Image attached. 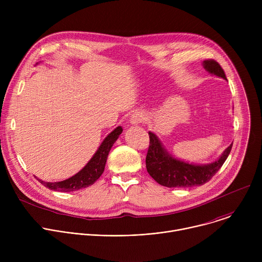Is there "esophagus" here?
Returning <instances> with one entry per match:
<instances>
[{"mask_svg":"<svg viewBox=\"0 0 262 262\" xmlns=\"http://www.w3.org/2000/svg\"><path fill=\"white\" fill-rule=\"evenodd\" d=\"M144 120V114L142 113V112H136V113H134L132 116H130V123L133 125H138L140 124L142 121Z\"/></svg>","mask_w":262,"mask_h":262,"instance_id":"esophagus-1","label":"esophagus"}]
</instances>
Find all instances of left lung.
I'll return each instance as SVG.
<instances>
[{
	"label": "left lung",
	"mask_w": 262,
	"mask_h": 262,
	"mask_svg": "<svg viewBox=\"0 0 262 262\" xmlns=\"http://www.w3.org/2000/svg\"><path fill=\"white\" fill-rule=\"evenodd\" d=\"M202 65L208 73L227 81L225 72L216 61L205 60ZM148 134L150 144L146 156L147 172L157 182L168 188H192L206 183L225 163L232 148L230 144L212 163L193 164L173 157L155 133Z\"/></svg>",
	"instance_id": "8db88e82"
}]
</instances>
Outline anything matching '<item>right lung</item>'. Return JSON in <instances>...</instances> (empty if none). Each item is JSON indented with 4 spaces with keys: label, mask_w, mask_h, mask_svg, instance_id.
<instances>
[{
    "label": "right lung",
    "mask_w": 262,
    "mask_h": 262,
    "mask_svg": "<svg viewBox=\"0 0 262 262\" xmlns=\"http://www.w3.org/2000/svg\"><path fill=\"white\" fill-rule=\"evenodd\" d=\"M122 127L118 126L113 132H111L102 141L100 146L93 155L91 160L87 163V165L79 171L77 174L69 177L68 179L56 182H48L43 181L39 178H37L41 184L53 191L59 192H73L78 191L84 188H87L89 185H92L103 173L105 162L111 150L112 146L117 141L119 136L122 133Z\"/></svg>",
    "instance_id": "add662e5"
}]
</instances>
